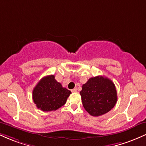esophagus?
Segmentation results:
<instances>
[{"label": "esophagus", "instance_id": "esophagus-1", "mask_svg": "<svg viewBox=\"0 0 146 146\" xmlns=\"http://www.w3.org/2000/svg\"><path fill=\"white\" fill-rule=\"evenodd\" d=\"M77 91H78V90H77V88H73V89L71 90L72 93H76Z\"/></svg>", "mask_w": 146, "mask_h": 146}]
</instances>
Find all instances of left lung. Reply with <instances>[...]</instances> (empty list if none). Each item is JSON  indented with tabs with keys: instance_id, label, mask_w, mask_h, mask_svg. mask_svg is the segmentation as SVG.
I'll use <instances>...</instances> for the list:
<instances>
[{
	"instance_id": "obj_1",
	"label": "left lung",
	"mask_w": 146,
	"mask_h": 146,
	"mask_svg": "<svg viewBox=\"0 0 146 146\" xmlns=\"http://www.w3.org/2000/svg\"><path fill=\"white\" fill-rule=\"evenodd\" d=\"M84 108L94 117L104 115L115 106L117 101L115 84L104 76L90 78L80 91Z\"/></svg>"
}]
</instances>
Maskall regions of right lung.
<instances>
[{"instance_id": "1", "label": "right lung", "mask_w": 146, "mask_h": 146, "mask_svg": "<svg viewBox=\"0 0 146 146\" xmlns=\"http://www.w3.org/2000/svg\"><path fill=\"white\" fill-rule=\"evenodd\" d=\"M71 92L56 81L53 75H47L38 82L33 90V100L42 111H52L66 104Z\"/></svg>"}]
</instances>
